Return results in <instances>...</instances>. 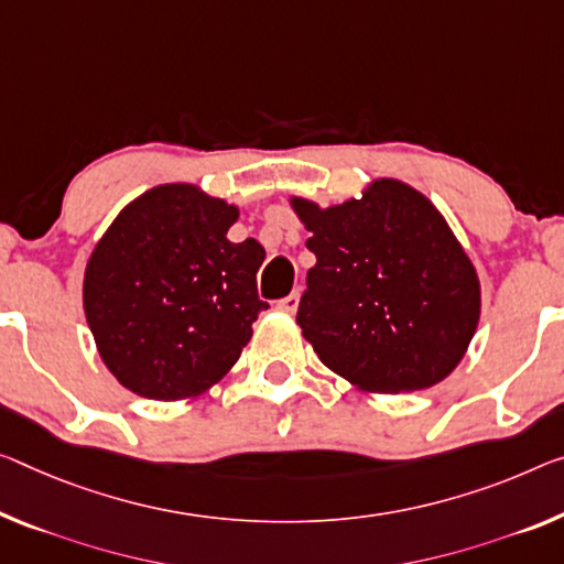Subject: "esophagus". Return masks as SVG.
Wrapping results in <instances>:
<instances>
[{
    "label": "esophagus",
    "instance_id": "34e87169",
    "mask_svg": "<svg viewBox=\"0 0 564 564\" xmlns=\"http://www.w3.org/2000/svg\"><path fill=\"white\" fill-rule=\"evenodd\" d=\"M276 307H280L282 312H288V315H292V312H297V307H300V294L297 292L288 294V297L276 302Z\"/></svg>",
    "mask_w": 564,
    "mask_h": 564
}]
</instances>
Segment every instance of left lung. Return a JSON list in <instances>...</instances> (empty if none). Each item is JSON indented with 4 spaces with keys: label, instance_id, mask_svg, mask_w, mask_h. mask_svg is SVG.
<instances>
[{
    "label": "left lung",
    "instance_id": "8db88e82",
    "mask_svg": "<svg viewBox=\"0 0 564 564\" xmlns=\"http://www.w3.org/2000/svg\"><path fill=\"white\" fill-rule=\"evenodd\" d=\"M310 231L297 325L317 358L366 393H411L452 376L481 317L469 254L426 194L372 178L360 198L290 196Z\"/></svg>",
    "mask_w": 564,
    "mask_h": 564
}]
</instances>
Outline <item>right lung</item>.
Here are the masks:
<instances>
[{"mask_svg":"<svg viewBox=\"0 0 564 564\" xmlns=\"http://www.w3.org/2000/svg\"><path fill=\"white\" fill-rule=\"evenodd\" d=\"M239 206L159 184L112 219L85 264L83 310L100 360L151 401L209 391L252 340L264 247L227 239Z\"/></svg>","mask_w":564,"mask_h":564,"instance_id":"add662e5","label":"right lung"}]
</instances>
